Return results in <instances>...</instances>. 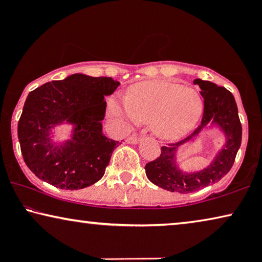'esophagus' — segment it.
Returning a JSON list of instances; mask_svg holds the SVG:
<instances>
[{
  "mask_svg": "<svg viewBox=\"0 0 262 262\" xmlns=\"http://www.w3.org/2000/svg\"><path fill=\"white\" fill-rule=\"evenodd\" d=\"M141 141V137L139 136H130V137L126 138V143H128V144H137V143Z\"/></svg>",
  "mask_w": 262,
  "mask_h": 262,
  "instance_id": "34e87169",
  "label": "esophagus"
}]
</instances>
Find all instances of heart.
Masks as SVG:
<instances>
[{
	"label": "heart",
	"mask_w": 262,
	"mask_h": 262,
	"mask_svg": "<svg viewBox=\"0 0 262 262\" xmlns=\"http://www.w3.org/2000/svg\"><path fill=\"white\" fill-rule=\"evenodd\" d=\"M203 110L198 92L169 81L141 82L128 89L126 98L113 95L107 103L110 116L123 126L150 121L152 130L167 139L191 132Z\"/></svg>",
	"instance_id": "b5f03b06"
}]
</instances>
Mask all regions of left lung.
Returning a JSON list of instances; mask_svg holds the SVG:
<instances>
[{"label": "left lung", "mask_w": 262, "mask_h": 262, "mask_svg": "<svg viewBox=\"0 0 262 262\" xmlns=\"http://www.w3.org/2000/svg\"><path fill=\"white\" fill-rule=\"evenodd\" d=\"M193 82L202 89L200 94L204 98L202 124L184 141L162 146L161 155L145 164V173L149 180L154 185L170 192L191 193L216 184L231 169L241 145L242 126L234 95L228 89L218 87L210 81L196 78ZM209 126L218 127L224 132L225 145L214 158L213 162L204 170L192 173L180 170L176 162L178 146L192 141Z\"/></svg>", "instance_id": "1"}]
</instances>
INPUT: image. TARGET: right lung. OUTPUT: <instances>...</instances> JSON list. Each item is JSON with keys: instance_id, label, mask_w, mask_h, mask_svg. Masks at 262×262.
<instances>
[{"instance_id": "add662e5", "label": "right lung", "mask_w": 262, "mask_h": 262, "mask_svg": "<svg viewBox=\"0 0 262 262\" xmlns=\"http://www.w3.org/2000/svg\"><path fill=\"white\" fill-rule=\"evenodd\" d=\"M119 85L112 77L74 74L28 94L17 125L21 154L35 177L62 189H81L105 174L119 142L102 134L105 96ZM73 125L70 140L57 143L52 130Z\"/></svg>"}]
</instances>
